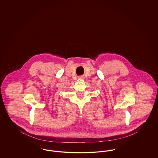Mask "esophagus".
Returning <instances> with one entry per match:
<instances>
[{
	"label": "esophagus",
	"instance_id": "1",
	"mask_svg": "<svg viewBox=\"0 0 158 158\" xmlns=\"http://www.w3.org/2000/svg\"><path fill=\"white\" fill-rule=\"evenodd\" d=\"M79 79H84V77L82 76H79Z\"/></svg>",
	"mask_w": 158,
	"mask_h": 158
}]
</instances>
